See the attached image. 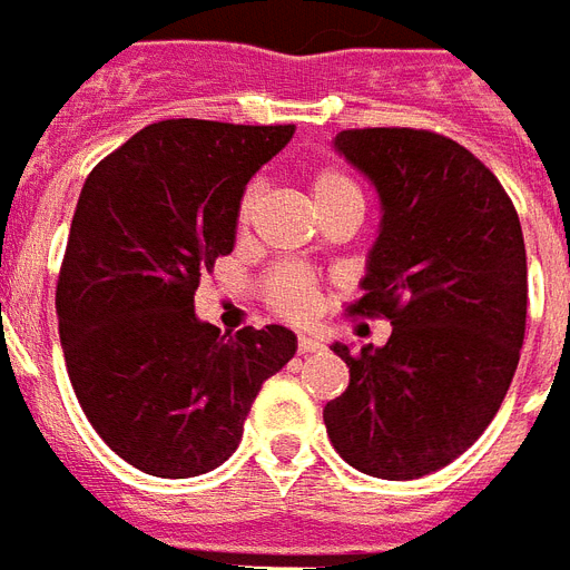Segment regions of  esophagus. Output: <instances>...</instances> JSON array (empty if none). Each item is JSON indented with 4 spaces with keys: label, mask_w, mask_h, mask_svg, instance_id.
<instances>
[{
    "label": "esophagus",
    "mask_w": 570,
    "mask_h": 570,
    "mask_svg": "<svg viewBox=\"0 0 570 570\" xmlns=\"http://www.w3.org/2000/svg\"><path fill=\"white\" fill-rule=\"evenodd\" d=\"M321 348H324V342H321L318 336H312V333H301V336H297V351H301V354H315V351Z\"/></svg>",
    "instance_id": "obj_1"
}]
</instances>
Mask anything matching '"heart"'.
Segmentation results:
<instances>
[{"mask_svg":"<svg viewBox=\"0 0 570 570\" xmlns=\"http://www.w3.org/2000/svg\"><path fill=\"white\" fill-rule=\"evenodd\" d=\"M309 188L318 213L321 209L340 207V204H357V207H363L361 186H357L348 174H342V170L336 168H321L318 174L312 177ZM258 186L246 188V195L239 200V225H246V222L252 219L255 204H258ZM267 297L282 315H288V318H306V315H312V312L318 309V282H315V276H312L309 269L279 267L269 276Z\"/></svg>","mask_w":570,"mask_h":570,"instance_id":"heart-1","label":"heart"}]
</instances>
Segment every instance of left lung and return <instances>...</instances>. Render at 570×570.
<instances>
[{
  "label": "left lung",
  "instance_id": "left-lung-1",
  "mask_svg": "<svg viewBox=\"0 0 570 570\" xmlns=\"http://www.w3.org/2000/svg\"><path fill=\"white\" fill-rule=\"evenodd\" d=\"M333 149L382 200L354 315H384L382 348L336 342L348 387L324 405L357 472L414 481L469 451L499 412L525 333V243L502 183L456 140L351 128Z\"/></svg>",
  "mask_w": 570,
  "mask_h": 570
}]
</instances>
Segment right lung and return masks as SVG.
Segmentation results:
<instances>
[{"instance_id": "add662e5", "label": "right lung", "mask_w": 570, "mask_h": 570, "mask_svg": "<svg viewBox=\"0 0 570 570\" xmlns=\"http://www.w3.org/2000/svg\"><path fill=\"white\" fill-rule=\"evenodd\" d=\"M291 138L294 126L161 119L83 183L59 342L92 430L140 472L195 478L225 463L261 384L297 351L282 324L222 336L195 315L200 276L234 252L246 183Z\"/></svg>"}]
</instances>
